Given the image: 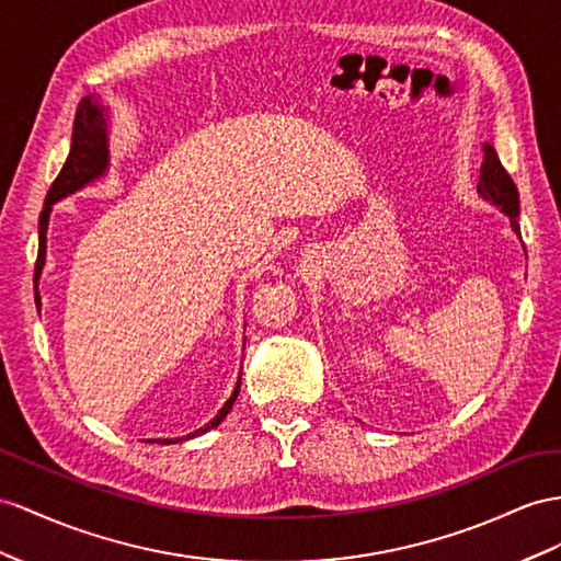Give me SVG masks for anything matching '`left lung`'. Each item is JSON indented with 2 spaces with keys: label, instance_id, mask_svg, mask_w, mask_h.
I'll return each mask as SVG.
<instances>
[{
  "label": "left lung",
  "instance_id": "obj_1",
  "mask_svg": "<svg viewBox=\"0 0 561 561\" xmlns=\"http://www.w3.org/2000/svg\"><path fill=\"white\" fill-rule=\"evenodd\" d=\"M479 192L483 198L493 201L512 218L514 232L519 234V192H516V184L510 178V172L502 168L497 151L491 141L483 144V163H481V180H479Z\"/></svg>",
  "mask_w": 561,
  "mask_h": 561
}]
</instances>
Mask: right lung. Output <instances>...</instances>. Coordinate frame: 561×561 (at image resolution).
<instances>
[{"instance_id":"right-lung-1","label":"right lung","mask_w":561,"mask_h":561,"mask_svg":"<svg viewBox=\"0 0 561 561\" xmlns=\"http://www.w3.org/2000/svg\"><path fill=\"white\" fill-rule=\"evenodd\" d=\"M108 165V147H106V116H104V108L94 104L92 99H82L78 111H76V123H73V144H70V153L66 158V163L61 168L59 175L51 182L47 198H45V208L39 213V249H37V261H35V279L39 277L42 265H45V253H47V222H49V210L51 204L56 201L73 194L78 190H82L84 184L92 182L94 178L104 175ZM35 300L39 306V294H37V286H35ZM239 386H241V377L237 381V389L232 393V398L227 400L225 408L215 414V420L208 422L206 426L196 428L194 434H190L186 438H194L198 434H206L213 426H218L225 417L227 412L232 410L234 400L239 396ZM165 443H175L170 438L161 440Z\"/></svg>"}]
</instances>
